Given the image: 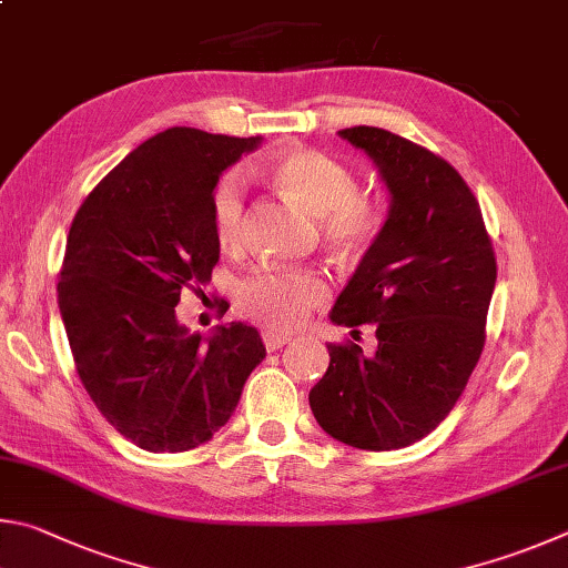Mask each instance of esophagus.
I'll use <instances>...</instances> for the list:
<instances>
[{"label": "esophagus", "instance_id": "obj_1", "mask_svg": "<svg viewBox=\"0 0 568 568\" xmlns=\"http://www.w3.org/2000/svg\"><path fill=\"white\" fill-rule=\"evenodd\" d=\"M262 339H264L266 352H276V349H282L286 342H290V334L276 332V329H266V332H262Z\"/></svg>", "mask_w": 568, "mask_h": 568}]
</instances>
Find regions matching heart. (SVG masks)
<instances>
[{"label":"heart","mask_w":568,"mask_h":568,"mask_svg":"<svg viewBox=\"0 0 568 568\" xmlns=\"http://www.w3.org/2000/svg\"><path fill=\"white\" fill-rule=\"evenodd\" d=\"M266 174L282 192L316 214L322 239L339 252H359L379 234L384 204L356 192V174L339 159L312 146H290L266 166ZM214 239L222 248H236L244 239V179L226 172L209 199ZM239 310L256 322L292 329L329 296L326 276L314 266H256L234 286Z\"/></svg>","instance_id":"heart-1"}]
</instances>
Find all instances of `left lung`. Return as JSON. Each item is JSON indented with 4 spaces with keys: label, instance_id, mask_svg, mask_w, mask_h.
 <instances>
[{
    "label": "left lung",
    "instance_id": "left-lung-1",
    "mask_svg": "<svg viewBox=\"0 0 568 568\" xmlns=\"http://www.w3.org/2000/svg\"><path fill=\"white\" fill-rule=\"evenodd\" d=\"M339 134L374 159L392 194L379 236L332 310L356 336L374 324L376 352L326 344L329 369L310 404L336 442L404 449L446 419L479 362L496 256L479 202L446 159L379 126Z\"/></svg>",
    "mask_w": 568,
    "mask_h": 568
}]
</instances>
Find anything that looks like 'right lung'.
Masks as SVG:
<instances>
[{"label": "right lung", "mask_w": 568, "mask_h": 568, "mask_svg": "<svg viewBox=\"0 0 568 568\" xmlns=\"http://www.w3.org/2000/svg\"><path fill=\"white\" fill-rule=\"evenodd\" d=\"M258 136L172 126L126 154L77 209L57 300L79 379L114 429L154 454L209 442L266 349L254 326L204 342L176 322L184 290L212 278L209 199Z\"/></svg>", "instance_id": "1"}]
</instances>
